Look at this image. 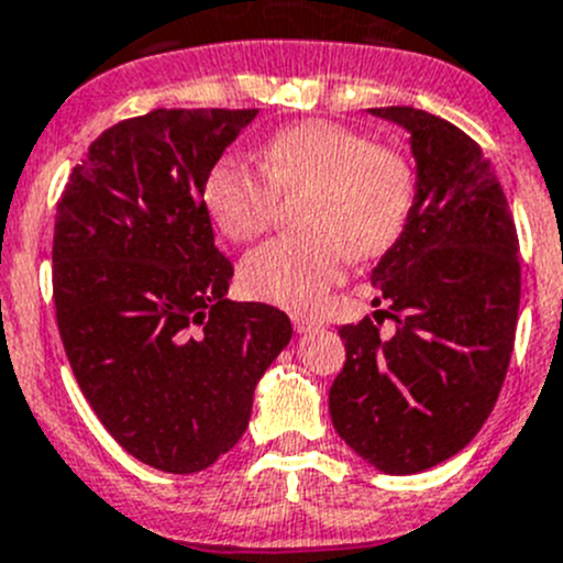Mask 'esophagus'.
<instances>
[{"label":"esophagus","instance_id":"34e87169","mask_svg":"<svg viewBox=\"0 0 563 563\" xmlns=\"http://www.w3.org/2000/svg\"><path fill=\"white\" fill-rule=\"evenodd\" d=\"M292 325H296V331H314L320 329V320L312 318V314H292Z\"/></svg>","mask_w":563,"mask_h":563}]
</instances>
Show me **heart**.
I'll return each instance as SVG.
<instances>
[{
  "label": "heart",
  "instance_id": "heart-1",
  "mask_svg": "<svg viewBox=\"0 0 563 563\" xmlns=\"http://www.w3.org/2000/svg\"><path fill=\"white\" fill-rule=\"evenodd\" d=\"M301 234L251 251L240 287L251 298L307 309L345 271L347 256L384 254L409 221L417 192L411 159L393 146L334 121H307L273 135L260 148V170L221 159L210 170L205 201L227 238L238 243L271 229L278 196H298Z\"/></svg>",
  "mask_w": 563,
  "mask_h": 563
}]
</instances>
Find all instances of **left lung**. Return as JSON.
<instances>
[{
    "label": "left lung",
    "instance_id": "obj_1",
    "mask_svg": "<svg viewBox=\"0 0 563 563\" xmlns=\"http://www.w3.org/2000/svg\"><path fill=\"white\" fill-rule=\"evenodd\" d=\"M411 132L417 196L373 271V318L340 329L329 411L345 445L389 475L456 456L495 409L519 314V240L478 143L415 107H376ZM389 317L396 329L380 331Z\"/></svg>",
    "mask_w": 563,
    "mask_h": 563
}]
</instances>
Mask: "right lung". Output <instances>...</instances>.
<instances>
[{
	"label": "right lung",
	"instance_id": "obj_1",
	"mask_svg": "<svg viewBox=\"0 0 563 563\" xmlns=\"http://www.w3.org/2000/svg\"><path fill=\"white\" fill-rule=\"evenodd\" d=\"M260 110H159L101 132L60 192L52 296L74 378L118 445L198 473L249 428L262 373L292 325L227 298L234 265L205 185Z\"/></svg>",
	"mask_w": 563,
	"mask_h": 563
}]
</instances>
